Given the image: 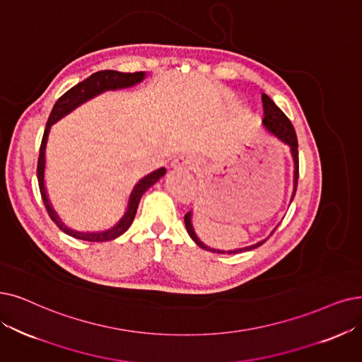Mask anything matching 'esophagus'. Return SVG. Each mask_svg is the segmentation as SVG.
<instances>
[{"mask_svg":"<svg viewBox=\"0 0 362 362\" xmlns=\"http://www.w3.org/2000/svg\"><path fill=\"white\" fill-rule=\"evenodd\" d=\"M193 168V158L189 156H180L172 162L173 170H187Z\"/></svg>","mask_w":362,"mask_h":362,"instance_id":"1","label":"esophagus"}]
</instances>
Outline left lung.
<instances>
[{"label":"left lung","mask_w":362,"mask_h":362,"mask_svg":"<svg viewBox=\"0 0 362 362\" xmlns=\"http://www.w3.org/2000/svg\"><path fill=\"white\" fill-rule=\"evenodd\" d=\"M262 100H263V111H264V117H263V126L267 129L269 134H272L273 136H276L279 141H282L284 144H286L288 147H290V151H291V156H293V162H294V178H293V194H291V202L296 196V190H297V180H298V142H297V135H296V131L294 127L291 124V122L288 120L286 115L281 111V108L276 107V104L273 103V100L266 95L263 93L262 95ZM193 215H192V211L187 212L185 216H184V223H185V228H187V233L190 235V238L196 242L197 247L204 248L206 251H211V252H216V254H239V252H245V251H251V250H255L258 248L259 245H263L267 239H263L259 240L254 245H250V247H245V248H236V250H230V251H223V250H215V248H209L206 247V245L202 242L196 231L193 228ZM274 230H276V227H274ZM273 230V231H274ZM272 231V233H273ZM270 233V235H272Z\"/></svg>","instance_id":"obj_1"}]
</instances>
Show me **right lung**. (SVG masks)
Instances as JSON below:
<instances>
[{"label": "right lung", "instance_id": "add662e5", "mask_svg": "<svg viewBox=\"0 0 362 362\" xmlns=\"http://www.w3.org/2000/svg\"><path fill=\"white\" fill-rule=\"evenodd\" d=\"M146 72H119V71H112V69H105V71H98L95 74H92L89 78H86L84 81L76 84L74 88H71L66 93H64L59 99L56 100V104L53 105V110L49 115V120L46 124V131L45 135H42L41 141V147H40V156H38V166H37V177H38V185H40V192L42 202H45V206L50 215V218L54 221V224L59 227L64 233L81 239V240H88V242H107L112 240L115 238L122 236L124 231L131 227L134 223L135 214L139 205V200L142 194L146 193L151 185H154L158 180H160L165 173V168H158L153 170L148 175L142 177L132 189L131 194H129L127 200V206L124 214L122 215V218L115 223L111 228L103 230V231H78V230H72L71 227L65 226V223L59 218V215L53 209L47 190H46V184H45V172H46V147H47V141H49V134L52 126L59 122L65 115L74 111L77 107L81 104L88 103V100L93 99L95 96L104 93L107 90H120V89H127L132 88V86L141 83L144 78H146Z\"/></svg>", "mask_w": 362, "mask_h": 362}]
</instances>
